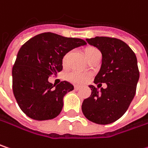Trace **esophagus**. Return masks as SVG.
I'll list each match as a JSON object with an SVG mask.
<instances>
[{"instance_id":"34e87169","label":"esophagus","mask_w":148,"mask_h":148,"mask_svg":"<svg viewBox=\"0 0 148 148\" xmlns=\"http://www.w3.org/2000/svg\"><path fill=\"white\" fill-rule=\"evenodd\" d=\"M80 88H81V87L79 86V85H75V86H74V90H80Z\"/></svg>"}]
</instances>
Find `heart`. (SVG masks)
I'll list each match as a JSON object with an SVG mask.
<instances>
[{
    "instance_id": "heart-1",
    "label": "heart",
    "mask_w": 148,
    "mask_h": 148,
    "mask_svg": "<svg viewBox=\"0 0 148 148\" xmlns=\"http://www.w3.org/2000/svg\"><path fill=\"white\" fill-rule=\"evenodd\" d=\"M97 51V49L94 47H88L84 50V56L85 58L90 55L92 53ZM69 54L67 53L65 54L64 58H63V64H64L67 61V58H68ZM90 78V75L88 74H85V73H79V72H74V73H71L68 75V79L71 81V82L74 83V84H84L85 82L88 81Z\"/></svg>"
}]
</instances>
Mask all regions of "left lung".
Wrapping results in <instances>:
<instances>
[{
	"mask_svg": "<svg viewBox=\"0 0 148 148\" xmlns=\"http://www.w3.org/2000/svg\"><path fill=\"white\" fill-rule=\"evenodd\" d=\"M86 41L102 54L94 82L106 83L107 87L98 90L89 85L91 95L83 101V114L92 122L107 125L121 117L134 98L139 80L136 57L126 42L117 38L95 37Z\"/></svg>",
	"mask_w": 148,
	"mask_h": 148,
	"instance_id": "8db88e82",
	"label": "left lung"
}]
</instances>
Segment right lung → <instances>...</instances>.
<instances>
[{"label":"right lung","mask_w":148,"mask_h":148,"mask_svg":"<svg viewBox=\"0 0 148 148\" xmlns=\"http://www.w3.org/2000/svg\"><path fill=\"white\" fill-rule=\"evenodd\" d=\"M86 44L80 38L44 32L21 47L12 68V89L19 107L28 117L45 121L60 114L64 96L74 85L68 81L55 85L48 78L63 69V58L68 52Z\"/></svg>","instance_id":"obj_1"}]
</instances>
